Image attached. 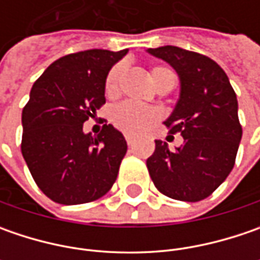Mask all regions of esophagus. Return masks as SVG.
Returning <instances> with one entry per match:
<instances>
[{
  "label": "esophagus",
  "mask_w": 260,
  "mask_h": 260,
  "mask_svg": "<svg viewBox=\"0 0 260 260\" xmlns=\"http://www.w3.org/2000/svg\"><path fill=\"white\" fill-rule=\"evenodd\" d=\"M125 142H127V145H128V146H133V145H135V139H133L132 136L125 135Z\"/></svg>",
  "instance_id": "34e87169"
}]
</instances>
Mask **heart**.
<instances>
[{"instance_id": "b5f03b06", "label": "heart", "mask_w": 260, "mask_h": 260, "mask_svg": "<svg viewBox=\"0 0 260 260\" xmlns=\"http://www.w3.org/2000/svg\"><path fill=\"white\" fill-rule=\"evenodd\" d=\"M123 72H124L123 65H115L108 72L105 79V94L108 96H114L118 92V85ZM150 78L156 88L166 84L168 81H175L174 74L164 66L152 68ZM156 118H157V111L155 108L135 104V103H121L115 105L111 111V121L125 133H139L145 130L150 123H153Z\"/></svg>"}]
</instances>
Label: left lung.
I'll use <instances>...</instances> for the list:
<instances>
[{"label":"left lung","instance_id":"obj_1","mask_svg":"<svg viewBox=\"0 0 260 260\" xmlns=\"http://www.w3.org/2000/svg\"><path fill=\"white\" fill-rule=\"evenodd\" d=\"M165 60L181 81L179 100L165 125L181 133L184 145L169 150L155 140L153 155L146 160L155 186L179 201H201L211 195L232 172L242 125L237 98L225 72L208 56L176 46L147 49Z\"/></svg>","mask_w":260,"mask_h":260}]
</instances>
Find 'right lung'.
Listing matches in <instances>:
<instances>
[{
	"instance_id": "1",
	"label": "right lung",
	"mask_w": 260,
	"mask_h": 260,
	"mask_svg": "<svg viewBox=\"0 0 260 260\" xmlns=\"http://www.w3.org/2000/svg\"><path fill=\"white\" fill-rule=\"evenodd\" d=\"M91 49L55 60L35 82L23 108L21 153L37 186L52 201L85 204L105 195L127 152L111 124L84 133V123L105 104V79L127 55Z\"/></svg>"
}]
</instances>
